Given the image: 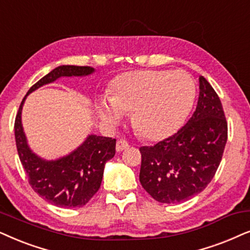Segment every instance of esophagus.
<instances>
[{"label":"esophagus","instance_id":"34e87169","mask_svg":"<svg viewBox=\"0 0 250 250\" xmlns=\"http://www.w3.org/2000/svg\"><path fill=\"white\" fill-rule=\"evenodd\" d=\"M127 148H129V144L125 141L120 139V141L116 142V152H122Z\"/></svg>","mask_w":250,"mask_h":250}]
</instances>
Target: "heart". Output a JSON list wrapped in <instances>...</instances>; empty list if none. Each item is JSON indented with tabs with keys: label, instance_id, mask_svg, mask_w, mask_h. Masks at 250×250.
<instances>
[{
	"label": "heart",
	"instance_id": "obj_1",
	"mask_svg": "<svg viewBox=\"0 0 250 250\" xmlns=\"http://www.w3.org/2000/svg\"><path fill=\"white\" fill-rule=\"evenodd\" d=\"M194 98L195 83L184 71H137L120 76L97 111L109 125L132 113V127L143 138L161 141L181 127Z\"/></svg>",
	"mask_w": 250,
	"mask_h": 250
}]
</instances>
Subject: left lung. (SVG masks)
Returning <instances> with one entry per match:
<instances>
[{"instance_id": "obj_1", "label": "left lung", "mask_w": 250, "mask_h": 250, "mask_svg": "<svg viewBox=\"0 0 250 250\" xmlns=\"http://www.w3.org/2000/svg\"><path fill=\"white\" fill-rule=\"evenodd\" d=\"M195 112L182 129L154 146H143L139 182L154 200L178 204L204 191L214 178L228 141L221 99L199 78Z\"/></svg>"}]
</instances>
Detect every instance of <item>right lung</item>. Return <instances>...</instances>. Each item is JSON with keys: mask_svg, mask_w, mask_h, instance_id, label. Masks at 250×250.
I'll list each match as a JSON object with an SVG mask.
<instances>
[{"mask_svg": "<svg viewBox=\"0 0 250 250\" xmlns=\"http://www.w3.org/2000/svg\"><path fill=\"white\" fill-rule=\"evenodd\" d=\"M95 72L90 66L62 65L52 69L29 89L19 106L15 121V137L19 159L32 188L50 204L62 208L83 207L101 188L106 162L115 154V139L89 135L69 154L45 160L29 147L21 123V111L27 96L40 86L59 78L86 76Z\"/></svg>", "mask_w": 250, "mask_h": 250, "instance_id": "right-lung-1", "label": "right lung"}]
</instances>
